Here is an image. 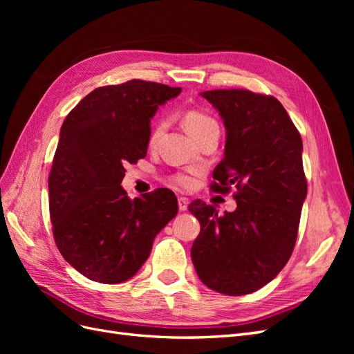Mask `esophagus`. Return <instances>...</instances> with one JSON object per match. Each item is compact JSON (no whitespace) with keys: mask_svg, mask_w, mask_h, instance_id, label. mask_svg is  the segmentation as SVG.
<instances>
[{"mask_svg":"<svg viewBox=\"0 0 354 354\" xmlns=\"http://www.w3.org/2000/svg\"><path fill=\"white\" fill-rule=\"evenodd\" d=\"M187 207H189V199H187V198H183V196H180V198H178V209H180V211H186Z\"/></svg>","mask_w":354,"mask_h":354,"instance_id":"1","label":"esophagus"}]
</instances>
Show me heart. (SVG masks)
I'll return each mask as SVG.
<instances>
[{
  "label": "heart",
  "mask_w": 354,
  "mask_h": 354,
  "mask_svg": "<svg viewBox=\"0 0 354 354\" xmlns=\"http://www.w3.org/2000/svg\"><path fill=\"white\" fill-rule=\"evenodd\" d=\"M183 124H185L186 131L195 138L202 131H205L208 127L216 125L217 122L214 121L212 118L208 116L207 113H202L199 111H187L183 116ZM164 128H165L164 121H159L153 127V130L151 133V138H149V143H151V146H153L156 143L158 137L160 136V133L164 131ZM173 180L177 186H181V187H190L192 185H194V178H192V176H189V174H178Z\"/></svg>",
  "instance_id": "heart-1"
}]
</instances>
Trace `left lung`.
I'll return each instance as SVG.
<instances>
[{
	"instance_id": "obj_1",
	"label": "left lung",
	"mask_w": 354,
	"mask_h": 354,
	"mask_svg": "<svg viewBox=\"0 0 354 354\" xmlns=\"http://www.w3.org/2000/svg\"><path fill=\"white\" fill-rule=\"evenodd\" d=\"M226 128L224 158L216 167L214 192L230 186L238 207L218 211L201 199L189 211L201 223L192 245L199 279L212 291L245 295L273 281L292 254L307 181L303 142L282 103L248 90L202 91Z\"/></svg>"
}]
</instances>
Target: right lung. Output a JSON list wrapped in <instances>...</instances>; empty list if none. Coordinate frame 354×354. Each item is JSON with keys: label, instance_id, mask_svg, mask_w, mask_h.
<instances>
[{"label": "right lung", "instance_id": "1", "mask_svg": "<svg viewBox=\"0 0 354 354\" xmlns=\"http://www.w3.org/2000/svg\"><path fill=\"white\" fill-rule=\"evenodd\" d=\"M180 87L131 80L91 91L69 112L48 177L50 217L60 254L100 283H121L151 255L176 217L169 189L134 198L121 186L125 165L147 153L151 120Z\"/></svg>", "mask_w": 354, "mask_h": 354}]
</instances>
